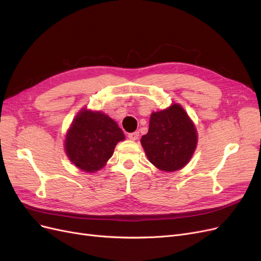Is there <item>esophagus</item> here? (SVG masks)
<instances>
[{
	"instance_id": "1",
	"label": "esophagus",
	"mask_w": 261,
	"mask_h": 261,
	"mask_svg": "<svg viewBox=\"0 0 261 261\" xmlns=\"http://www.w3.org/2000/svg\"><path fill=\"white\" fill-rule=\"evenodd\" d=\"M139 137V133L138 132H134V133H129L128 134V138L130 140H137Z\"/></svg>"
}]
</instances>
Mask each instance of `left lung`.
I'll return each instance as SVG.
<instances>
[{
    "mask_svg": "<svg viewBox=\"0 0 261 261\" xmlns=\"http://www.w3.org/2000/svg\"><path fill=\"white\" fill-rule=\"evenodd\" d=\"M140 143L155 168L174 172L192 159L197 146V130L185 110L174 103L151 114L149 130Z\"/></svg>",
    "mask_w": 261,
    "mask_h": 261,
    "instance_id": "1",
    "label": "left lung"
}]
</instances>
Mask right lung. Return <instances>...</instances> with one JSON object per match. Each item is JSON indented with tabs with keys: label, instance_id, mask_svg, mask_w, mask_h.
Returning a JSON list of instances; mask_svg holds the SVG:
<instances>
[{
	"label": "right lung",
	"instance_id": "1",
	"mask_svg": "<svg viewBox=\"0 0 261 261\" xmlns=\"http://www.w3.org/2000/svg\"><path fill=\"white\" fill-rule=\"evenodd\" d=\"M125 135L115 121L99 111L83 109L67 130L65 152L72 163L87 173L106 165Z\"/></svg>",
	"mask_w": 261,
	"mask_h": 261
}]
</instances>
